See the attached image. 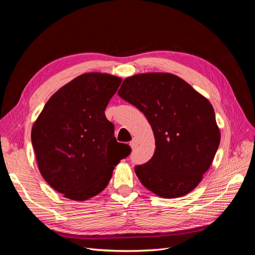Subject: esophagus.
Returning a JSON list of instances; mask_svg holds the SVG:
<instances>
[{
  "mask_svg": "<svg viewBox=\"0 0 255 255\" xmlns=\"http://www.w3.org/2000/svg\"><path fill=\"white\" fill-rule=\"evenodd\" d=\"M129 146H130V148H132L133 150H134V149H136L137 146H138V140H137V139H135V138H134V139L129 142Z\"/></svg>",
  "mask_w": 255,
  "mask_h": 255,
  "instance_id": "obj_1",
  "label": "esophagus"
}]
</instances>
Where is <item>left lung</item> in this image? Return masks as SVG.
<instances>
[{
    "instance_id": "8db88e82",
    "label": "left lung",
    "mask_w": 255,
    "mask_h": 255,
    "mask_svg": "<svg viewBox=\"0 0 255 255\" xmlns=\"http://www.w3.org/2000/svg\"><path fill=\"white\" fill-rule=\"evenodd\" d=\"M118 95L143 113L155 138L152 158L135 167L141 184L166 199L194 190L220 143L210 101L179 76L160 72L127 78Z\"/></svg>"
}]
</instances>
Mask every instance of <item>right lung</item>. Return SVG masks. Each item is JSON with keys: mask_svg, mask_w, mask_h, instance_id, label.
Masks as SVG:
<instances>
[{"mask_svg": "<svg viewBox=\"0 0 255 255\" xmlns=\"http://www.w3.org/2000/svg\"><path fill=\"white\" fill-rule=\"evenodd\" d=\"M106 73H84L45 103L32 128L38 168L52 188L86 201L109 184L113 170L130 153L118 142L105 109L121 84Z\"/></svg>", "mask_w": 255, "mask_h": 255, "instance_id": "obj_1", "label": "right lung"}]
</instances>
